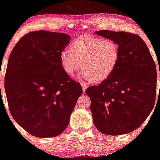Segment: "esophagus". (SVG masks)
<instances>
[{"instance_id":"esophagus-1","label":"esophagus","mask_w":160,"mask_h":160,"mask_svg":"<svg viewBox=\"0 0 160 160\" xmlns=\"http://www.w3.org/2000/svg\"><path fill=\"white\" fill-rule=\"evenodd\" d=\"M81 86H82V91H83V92H85L86 88H87V86H86V84H84V83H81Z\"/></svg>"}]
</instances>
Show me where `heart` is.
Instances as JSON below:
<instances>
[{
    "instance_id": "heart-1",
    "label": "heart",
    "mask_w": 160,
    "mask_h": 160,
    "mask_svg": "<svg viewBox=\"0 0 160 160\" xmlns=\"http://www.w3.org/2000/svg\"><path fill=\"white\" fill-rule=\"evenodd\" d=\"M120 56L119 45L110 38L86 36L70 45V50L60 52V63L70 77L74 76L80 68L82 77L100 82L111 76Z\"/></svg>"
}]
</instances>
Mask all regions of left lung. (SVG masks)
<instances>
[{
	"mask_svg": "<svg viewBox=\"0 0 160 160\" xmlns=\"http://www.w3.org/2000/svg\"><path fill=\"white\" fill-rule=\"evenodd\" d=\"M115 40L120 56L111 76L87 88L95 127L108 135H124L141 126L151 113L157 95V68L146 43L138 35L98 31Z\"/></svg>",
	"mask_w": 160,
	"mask_h": 160,
	"instance_id": "left-lung-1",
	"label": "left lung"
}]
</instances>
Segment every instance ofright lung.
I'll return each instance as SVG.
<instances>
[{
    "label": "right lung",
    "mask_w": 160,
    "mask_h": 160,
    "mask_svg": "<svg viewBox=\"0 0 160 160\" xmlns=\"http://www.w3.org/2000/svg\"><path fill=\"white\" fill-rule=\"evenodd\" d=\"M71 37L64 33L32 32L11 52L5 74V92L16 122L34 136L62 133L82 90L62 69L60 52Z\"/></svg>",
    "instance_id": "add662e5"
}]
</instances>
